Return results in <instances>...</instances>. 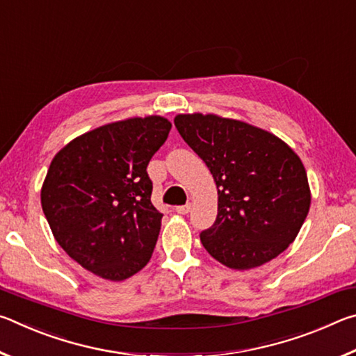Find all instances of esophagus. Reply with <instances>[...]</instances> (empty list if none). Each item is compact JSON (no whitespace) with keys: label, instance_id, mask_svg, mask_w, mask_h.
I'll list each match as a JSON object with an SVG mask.
<instances>
[{"label":"esophagus","instance_id":"34e87169","mask_svg":"<svg viewBox=\"0 0 356 356\" xmlns=\"http://www.w3.org/2000/svg\"><path fill=\"white\" fill-rule=\"evenodd\" d=\"M174 210H176L179 215H186L191 210V204H185V206H177Z\"/></svg>","mask_w":356,"mask_h":356}]
</instances>
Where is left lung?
Instances as JSON below:
<instances>
[{
  "label": "left lung",
  "instance_id": "left-lung-1",
  "mask_svg": "<svg viewBox=\"0 0 356 356\" xmlns=\"http://www.w3.org/2000/svg\"><path fill=\"white\" fill-rule=\"evenodd\" d=\"M174 124L201 156L218 188V215L201 232L204 248L234 270L280 256L306 220L308 176L300 156L278 136L216 114H177Z\"/></svg>",
  "mask_w": 356,
  "mask_h": 356
}]
</instances>
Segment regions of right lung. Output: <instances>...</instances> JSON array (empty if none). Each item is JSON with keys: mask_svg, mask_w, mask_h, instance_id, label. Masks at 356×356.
Returning a JSON list of instances; mask_svg holds the SVG:
<instances>
[{"mask_svg": "<svg viewBox=\"0 0 356 356\" xmlns=\"http://www.w3.org/2000/svg\"><path fill=\"white\" fill-rule=\"evenodd\" d=\"M163 116L130 118L86 131L51 160L40 190L59 246L88 272L124 281L149 262L161 215L147 165L166 141Z\"/></svg>", "mask_w": 356, "mask_h": 356, "instance_id": "obj_1", "label": "right lung"}]
</instances>
